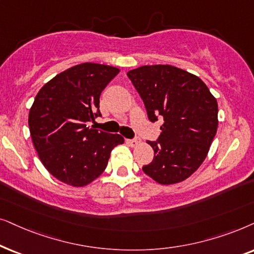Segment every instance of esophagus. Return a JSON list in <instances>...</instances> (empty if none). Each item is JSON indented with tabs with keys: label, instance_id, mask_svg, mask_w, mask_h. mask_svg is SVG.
Wrapping results in <instances>:
<instances>
[{
	"label": "esophagus",
	"instance_id": "1",
	"mask_svg": "<svg viewBox=\"0 0 254 254\" xmlns=\"http://www.w3.org/2000/svg\"><path fill=\"white\" fill-rule=\"evenodd\" d=\"M127 143H129L131 146H137L138 144H140V139L139 138H136V139H129L127 140Z\"/></svg>",
	"mask_w": 254,
	"mask_h": 254
}]
</instances>
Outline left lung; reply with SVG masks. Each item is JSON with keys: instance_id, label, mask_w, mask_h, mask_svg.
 Returning a JSON list of instances; mask_svg holds the SVG:
<instances>
[{"instance_id": "8db88e82", "label": "left lung", "mask_w": 254, "mask_h": 254, "mask_svg": "<svg viewBox=\"0 0 254 254\" xmlns=\"http://www.w3.org/2000/svg\"><path fill=\"white\" fill-rule=\"evenodd\" d=\"M127 76L143 100L148 120L164 124L144 173L160 185L185 181L207 158L217 132L218 106L203 81L171 65L141 66Z\"/></svg>"}]
</instances>
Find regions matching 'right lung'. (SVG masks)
Returning <instances> with one entry per match:
<instances>
[{
  "label": "right lung",
  "instance_id": "add662e5",
  "mask_svg": "<svg viewBox=\"0 0 254 254\" xmlns=\"http://www.w3.org/2000/svg\"><path fill=\"white\" fill-rule=\"evenodd\" d=\"M120 69L83 63L44 84L29 113L31 139L44 167L64 184L84 187L106 170L117 133L87 125L100 114V95Z\"/></svg>",
  "mask_w": 254,
  "mask_h": 254
}]
</instances>
